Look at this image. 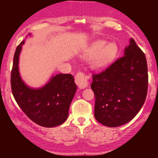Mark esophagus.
I'll return each mask as SVG.
<instances>
[{"label": "esophagus", "instance_id": "esophagus-1", "mask_svg": "<svg viewBox=\"0 0 158 158\" xmlns=\"http://www.w3.org/2000/svg\"><path fill=\"white\" fill-rule=\"evenodd\" d=\"M75 82L77 85V86L79 88H85L88 85V77L85 75L83 73H78L77 75L76 76L75 78Z\"/></svg>", "mask_w": 158, "mask_h": 158}]
</instances>
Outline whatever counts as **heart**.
I'll use <instances>...</instances> for the list:
<instances>
[{"label":"heart","instance_id":"heart-1","mask_svg":"<svg viewBox=\"0 0 158 158\" xmlns=\"http://www.w3.org/2000/svg\"><path fill=\"white\" fill-rule=\"evenodd\" d=\"M117 53L118 47L115 43L98 40L85 49L81 57L85 60L95 58L91 63V68L96 71H101L115 59Z\"/></svg>","mask_w":158,"mask_h":158}]
</instances>
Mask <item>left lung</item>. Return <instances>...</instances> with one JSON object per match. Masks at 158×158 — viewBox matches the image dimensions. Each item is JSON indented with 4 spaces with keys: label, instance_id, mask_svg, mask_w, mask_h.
I'll use <instances>...</instances> for the list:
<instances>
[{
    "label": "left lung",
    "instance_id": "obj_1",
    "mask_svg": "<svg viewBox=\"0 0 158 158\" xmlns=\"http://www.w3.org/2000/svg\"><path fill=\"white\" fill-rule=\"evenodd\" d=\"M94 116L108 127L126 124L138 114L146 100L148 68L145 54L130 39L124 56L105 71L94 74Z\"/></svg>",
    "mask_w": 158,
    "mask_h": 158
}]
</instances>
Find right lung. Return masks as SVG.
I'll return each mask as SVG.
<instances>
[{
	"label": "right lung",
	"instance_id": "obj_1",
	"mask_svg": "<svg viewBox=\"0 0 158 158\" xmlns=\"http://www.w3.org/2000/svg\"><path fill=\"white\" fill-rule=\"evenodd\" d=\"M24 43L25 39L17 47L14 55L11 73L13 97L21 110L36 124L46 128L60 126L68 119L69 108L77 91L73 77L71 74H57L52 76L41 88L28 86L20 75L19 66Z\"/></svg>",
	"mask_w": 158,
	"mask_h": 158
}]
</instances>
